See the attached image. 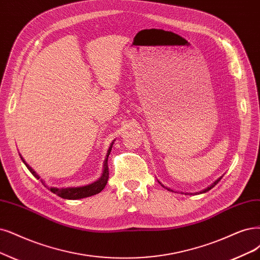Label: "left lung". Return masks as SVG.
<instances>
[{
  "instance_id": "obj_1",
  "label": "left lung",
  "mask_w": 260,
  "mask_h": 260,
  "mask_svg": "<svg viewBox=\"0 0 260 260\" xmlns=\"http://www.w3.org/2000/svg\"><path fill=\"white\" fill-rule=\"evenodd\" d=\"M222 178H223V176H222V177H219V178H218L217 180H215V181L213 182V183H212V184H211V185H209V186H208V187H206L205 189H203V190H200V191H197V193H195V194H204V193H207V191H208V190H210L211 188H213V187H214V186H215V185H216V184L218 183V182L220 181V179H222ZM157 181H158V180H157ZM158 183H159V184H160V185H161L162 187H164V188H166L167 190H169V191H174V193H177V190H174V189H171V188H169V187L165 186L164 184H162V183H160V182H159V181H158ZM181 194H183V193H181ZM184 194H185V195H188L189 193H184ZM190 195H191V194H190Z\"/></svg>"
}]
</instances>
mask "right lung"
I'll use <instances>...</instances> for the list:
<instances>
[{"label":"right lung","instance_id":"add662e5","mask_svg":"<svg viewBox=\"0 0 260 260\" xmlns=\"http://www.w3.org/2000/svg\"><path fill=\"white\" fill-rule=\"evenodd\" d=\"M115 141V140H113ZM113 141L111 142V145L107 151V154H106V157H105V160H104V168H103V172H102V176L96 180L95 182H93V183L91 184H88V185H83V186H77V187H48V185L45 184V182L43 180L42 183L49 188L53 194L57 195L61 198H64V199H72V200H75V199H81V198H85V197H90V196H93V195H96L101 193V191L105 188L106 184H107V181H108V178H109V169H108V156L110 154L111 152V149H112V146H113ZM21 157V155H20ZM22 161L24 162V165L26 166V168L30 170L31 174L36 178V179H40V177H38V175L36 174V172L28 166L25 160L21 157Z\"/></svg>","mask_w":260,"mask_h":260}]
</instances>
